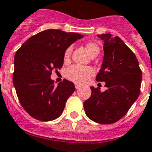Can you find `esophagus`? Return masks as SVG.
Returning a JSON list of instances; mask_svg holds the SVG:
<instances>
[{"instance_id": "esophagus-1", "label": "esophagus", "mask_w": 152, "mask_h": 152, "mask_svg": "<svg viewBox=\"0 0 152 152\" xmlns=\"http://www.w3.org/2000/svg\"><path fill=\"white\" fill-rule=\"evenodd\" d=\"M75 87H76V89H79L80 88V85L79 84H75Z\"/></svg>"}]
</instances>
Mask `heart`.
Wrapping results in <instances>:
<instances>
[{
  "mask_svg": "<svg viewBox=\"0 0 152 152\" xmlns=\"http://www.w3.org/2000/svg\"><path fill=\"white\" fill-rule=\"evenodd\" d=\"M86 48L88 53L91 56L99 53V47L95 43L90 42L86 44ZM71 53H72V47H69L66 49L63 55L65 61L69 60ZM94 70L92 67L80 66V65H73L66 70L65 76L67 79L76 84H85L90 79L91 76H94Z\"/></svg>",
  "mask_w": 152,
  "mask_h": 152,
  "instance_id": "heart-1",
  "label": "heart"
}]
</instances>
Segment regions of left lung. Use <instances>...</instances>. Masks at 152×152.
<instances>
[{
  "label": "left lung",
  "instance_id": "obj_1",
  "mask_svg": "<svg viewBox=\"0 0 152 152\" xmlns=\"http://www.w3.org/2000/svg\"><path fill=\"white\" fill-rule=\"evenodd\" d=\"M103 40L104 56L97 81H104V92L91 86V96L84 102L86 115L99 124H112L127 113L140 94L142 71L132 50L118 37L98 35Z\"/></svg>",
  "mask_w": 152,
  "mask_h": 152
}]
</instances>
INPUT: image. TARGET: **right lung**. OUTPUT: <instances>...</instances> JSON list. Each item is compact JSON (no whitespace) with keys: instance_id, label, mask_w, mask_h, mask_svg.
Segmentation results:
<instances>
[{"instance_id":"right-lung-1","label":"right lung","mask_w":152,"mask_h":152,"mask_svg":"<svg viewBox=\"0 0 152 152\" xmlns=\"http://www.w3.org/2000/svg\"><path fill=\"white\" fill-rule=\"evenodd\" d=\"M83 37L49 29L29 38L16 52L13 83L19 102L31 116L50 121L62 115L76 88L67 80L55 86L51 72L63 66L66 49Z\"/></svg>"}]
</instances>
